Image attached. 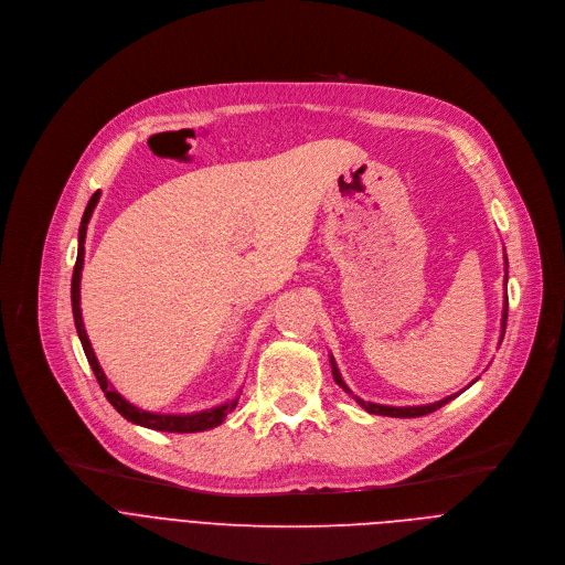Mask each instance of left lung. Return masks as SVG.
<instances>
[{
	"instance_id": "8db88e82",
	"label": "left lung",
	"mask_w": 565,
	"mask_h": 565,
	"mask_svg": "<svg viewBox=\"0 0 565 565\" xmlns=\"http://www.w3.org/2000/svg\"><path fill=\"white\" fill-rule=\"evenodd\" d=\"M505 284H508V277H505ZM505 321H508V301H505V308H503V329H501V335H505ZM331 369H333V377H335V382L347 391V393H351V388L347 386V382L342 380V375H340V369H338V364H335V360H333V355H331ZM478 380V377H476ZM353 395V393H351ZM355 399H358V405L364 409V412H369V414H375V416H391V418H418V416H427V414H431V412H436V409H440L443 405H447L449 399H454L456 395H449V397H445V399H440V402H431V405H423V407H386V405H375V402H364L362 397H358V395H353Z\"/></svg>"
}]
</instances>
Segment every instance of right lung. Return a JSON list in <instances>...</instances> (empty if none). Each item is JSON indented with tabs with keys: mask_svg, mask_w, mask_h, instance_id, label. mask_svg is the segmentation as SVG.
Wrapping results in <instances>:
<instances>
[{
	"mask_svg": "<svg viewBox=\"0 0 565 565\" xmlns=\"http://www.w3.org/2000/svg\"><path fill=\"white\" fill-rule=\"evenodd\" d=\"M100 199V190L89 199L87 210L83 214V223H79V232H77V259H75V268H73V277H71V308H73V321H75V331L79 342H83L85 355L94 369V375L100 384V388L105 391V397L111 402V407L129 423L153 429V431H172V434H194V431H205L212 427H218L227 414L234 412L238 397L225 402V405H218L214 409H205V412H196V414H151V412H142L138 407H134L131 402H127L107 380L105 371L98 364V358L92 349V342L87 338L85 331V321H83V310H79V277H83V266H85V236H87V223L94 214V207ZM241 395V393H238Z\"/></svg>",
	"mask_w": 565,
	"mask_h": 565,
	"instance_id": "add662e5",
	"label": "right lung"
}]
</instances>
